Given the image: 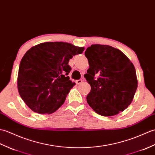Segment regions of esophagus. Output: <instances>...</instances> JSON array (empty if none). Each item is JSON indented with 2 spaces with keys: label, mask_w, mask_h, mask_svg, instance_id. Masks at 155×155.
<instances>
[{
  "label": "esophagus",
  "mask_w": 155,
  "mask_h": 155,
  "mask_svg": "<svg viewBox=\"0 0 155 155\" xmlns=\"http://www.w3.org/2000/svg\"><path fill=\"white\" fill-rule=\"evenodd\" d=\"M82 81H83V80H78L76 81V83H77V84H80L82 83Z\"/></svg>",
  "instance_id": "1"
}]
</instances>
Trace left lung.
<instances>
[{
    "mask_svg": "<svg viewBox=\"0 0 155 155\" xmlns=\"http://www.w3.org/2000/svg\"><path fill=\"white\" fill-rule=\"evenodd\" d=\"M89 68L84 75L91 85L87 102L105 117L123 111L131 104L138 85L135 68L121 50L109 45L93 44L85 51Z\"/></svg>",
    "mask_w": 155,
    "mask_h": 155,
    "instance_id": "left-lung-1",
    "label": "left lung"
}]
</instances>
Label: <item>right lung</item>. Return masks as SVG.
<instances>
[{
    "mask_svg": "<svg viewBox=\"0 0 155 155\" xmlns=\"http://www.w3.org/2000/svg\"><path fill=\"white\" fill-rule=\"evenodd\" d=\"M84 47L63 42H48L31 48L20 61L17 86L22 100L33 111L51 114L64 104L75 85L68 75V62Z\"/></svg>",
    "mask_w": 155,
    "mask_h": 155,
    "instance_id": "obj_1",
    "label": "right lung"
}]
</instances>
